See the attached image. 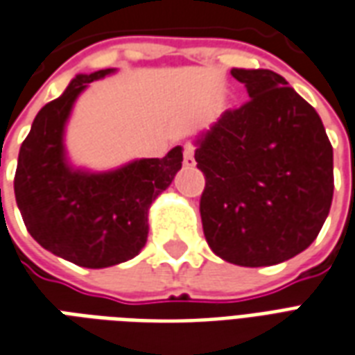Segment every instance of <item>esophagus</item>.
Wrapping results in <instances>:
<instances>
[{
	"instance_id": "obj_1",
	"label": "esophagus",
	"mask_w": 355,
	"mask_h": 355,
	"mask_svg": "<svg viewBox=\"0 0 355 355\" xmlns=\"http://www.w3.org/2000/svg\"><path fill=\"white\" fill-rule=\"evenodd\" d=\"M196 148H193V144H184V165H188V167H193L196 165Z\"/></svg>"
}]
</instances>
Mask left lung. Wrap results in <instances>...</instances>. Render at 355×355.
<instances>
[{"label": "left lung", "mask_w": 355, "mask_h": 355, "mask_svg": "<svg viewBox=\"0 0 355 355\" xmlns=\"http://www.w3.org/2000/svg\"><path fill=\"white\" fill-rule=\"evenodd\" d=\"M248 101L198 139L205 239L225 261L265 267L309 248L329 214L333 146L314 107L269 69H231Z\"/></svg>", "instance_id": "left-lung-1"}]
</instances>
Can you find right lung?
Listing matches in <instances>:
<instances>
[{"instance_id":"1","label":"right lung","mask_w":355,"mask_h":355,"mask_svg":"<svg viewBox=\"0 0 355 355\" xmlns=\"http://www.w3.org/2000/svg\"><path fill=\"white\" fill-rule=\"evenodd\" d=\"M77 75L37 112L18 154L15 196L26 230L71 263L103 269L135 258L148 237V209L182 167V148L135 159L120 169L88 173L67 164L64 128L78 94L111 75Z\"/></svg>"}]
</instances>
